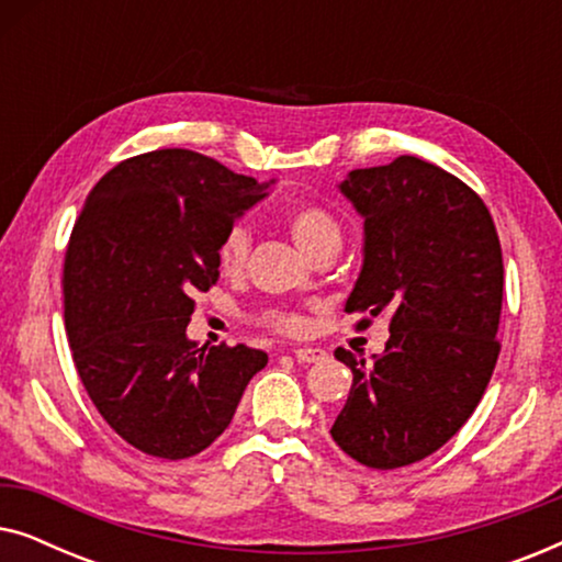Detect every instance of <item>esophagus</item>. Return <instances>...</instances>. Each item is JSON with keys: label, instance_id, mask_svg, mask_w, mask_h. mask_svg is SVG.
I'll return each mask as SVG.
<instances>
[{"label": "esophagus", "instance_id": "obj_1", "mask_svg": "<svg viewBox=\"0 0 562 562\" xmlns=\"http://www.w3.org/2000/svg\"><path fill=\"white\" fill-rule=\"evenodd\" d=\"M294 358L299 363H317V360H325L327 352L322 348H314V345H304V348H294Z\"/></svg>", "mask_w": 562, "mask_h": 562}]
</instances>
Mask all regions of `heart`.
I'll return each mask as SVG.
<instances>
[{"label":"heart","instance_id":"b5f03b06","mask_svg":"<svg viewBox=\"0 0 562 562\" xmlns=\"http://www.w3.org/2000/svg\"><path fill=\"white\" fill-rule=\"evenodd\" d=\"M281 222L283 227L289 229V235L294 237V243L302 248L306 256H314V252L325 248H340L342 243V227L340 222L327 206L317 202H291L281 210ZM250 252V233L243 225L229 227L225 237L220 240L217 248V263L220 271L227 276L240 273L245 268V260H248ZM260 322L271 329H279V333H299L302 329V319L296 314L268 310L260 314Z\"/></svg>","mask_w":562,"mask_h":562}]
</instances>
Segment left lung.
<instances>
[{
    "label": "left lung",
    "instance_id": "8db88e82",
    "mask_svg": "<svg viewBox=\"0 0 562 562\" xmlns=\"http://www.w3.org/2000/svg\"><path fill=\"white\" fill-rule=\"evenodd\" d=\"M363 217V268L345 312L358 327L389 314L373 363L337 348L352 371L333 440L379 471L412 465L465 425L498 350L502 245L483 199L440 166L398 156L340 183Z\"/></svg>",
    "mask_w": 562,
    "mask_h": 562
}]
</instances>
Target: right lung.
<instances>
[{
	"label": "right lung",
	"mask_w": 562,
	"mask_h": 562,
	"mask_svg": "<svg viewBox=\"0 0 562 562\" xmlns=\"http://www.w3.org/2000/svg\"><path fill=\"white\" fill-rule=\"evenodd\" d=\"M271 183L194 150H150L106 171L76 220L64 260L76 371L106 425L145 456L210 448L268 363L248 345L196 348L187 325L196 291L220 279V240Z\"/></svg>",
	"instance_id": "1"
}]
</instances>
